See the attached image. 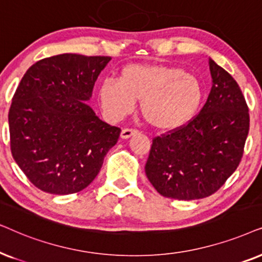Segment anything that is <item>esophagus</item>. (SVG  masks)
Returning <instances> with one entry per match:
<instances>
[{
  "instance_id": "esophagus-1",
  "label": "esophagus",
  "mask_w": 262,
  "mask_h": 262,
  "mask_svg": "<svg viewBox=\"0 0 262 262\" xmlns=\"http://www.w3.org/2000/svg\"><path fill=\"white\" fill-rule=\"evenodd\" d=\"M139 132L137 129H133V128H123L121 132V138L122 139H128L130 137H133V135L138 134Z\"/></svg>"
}]
</instances>
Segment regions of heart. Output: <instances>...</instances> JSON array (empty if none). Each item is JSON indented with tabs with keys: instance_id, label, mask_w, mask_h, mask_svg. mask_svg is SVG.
Segmentation results:
<instances>
[{
	"instance_id": "b5f03b06",
	"label": "heart",
	"mask_w": 262,
	"mask_h": 262,
	"mask_svg": "<svg viewBox=\"0 0 262 262\" xmlns=\"http://www.w3.org/2000/svg\"><path fill=\"white\" fill-rule=\"evenodd\" d=\"M100 106L110 120L118 121L140 100V113L151 127L179 130L200 110L205 93L196 76L183 68L159 63H133L121 69L116 80L98 89Z\"/></svg>"
}]
</instances>
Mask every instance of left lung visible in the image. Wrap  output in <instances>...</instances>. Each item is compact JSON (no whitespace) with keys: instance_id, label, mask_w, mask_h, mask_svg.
Instances as JSON below:
<instances>
[{"instance_id":"1","label":"left lung","mask_w":262,"mask_h":262,"mask_svg":"<svg viewBox=\"0 0 262 262\" xmlns=\"http://www.w3.org/2000/svg\"><path fill=\"white\" fill-rule=\"evenodd\" d=\"M213 85L196 116L152 140L146 176L160 195L196 200L214 194L239 165L249 132L248 105L236 80L208 61Z\"/></svg>"}]
</instances>
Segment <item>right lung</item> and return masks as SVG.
I'll return each mask as SVG.
<instances>
[{"mask_svg": "<svg viewBox=\"0 0 262 262\" xmlns=\"http://www.w3.org/2000/svg\"><path fill=\"white\" fill-rule=\"evenodd\" d=\"M110 56L62 54L27 69L9 107L10 151L45 193L74 194L98 175L121 129L85 104Z\"/></svg>", "mask_w": 262, "mask_h": 262, "instance_id": "add662e5", "label": "right lung"}]
</instances>
